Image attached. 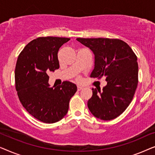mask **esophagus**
I'll list each match as a JSON object with an SVG mask.
<instances>
[{
  "instance_id": "34e87169",
  "label": "esophagus",
  "mask_w": 155,
  "mask_h": 155,
  "mask_svg": "<svg viewBox=\"0 0 155 155\" xmlns=\"http://www.w3.org/2000/svg\"><path fill=\"white\" fill-rule=\"evenodd\" d=\"M82 86H80V85H78V91H80L81 90H82Z\"/></svg>"
}]
</instances>
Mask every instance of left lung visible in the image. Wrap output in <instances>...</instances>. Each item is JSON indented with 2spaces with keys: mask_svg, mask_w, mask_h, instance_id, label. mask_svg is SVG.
I'll return each mask as SVG.
<instances>
[{
  "mask_svg": "<svg viewBox=\"0 0 155 155\" xmlns=\"http://www.w3.org/2000/svg\"><path fill=\"white\" fill-rule=\"evenodd\" d=\"M94 55L90 77H106L102 90L92 88L87 107L92 115L104 120L114 119L130 104L138 82L137 56L126 42L109 38H77Z\"/></svg>",
  "mask_w": 155,
  "mask_h": 155,
  "instance_id": "left-lung-1",
  "label": "left lung"
}]
</instances>
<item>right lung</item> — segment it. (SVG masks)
<instances>
[{"label": "right lung", "instance_id": "1", "mask_svg": "<svg viewBox=\"0 0 155 155\" xmlns=\"http://www.w3.org/2000/svg\"><path fill=\"white\" fill-rule=\"evenodd\" d=\"M69 38L46 37L34 39L19 55L15 71V87L25 109L39 120L54 124L66 115L69 101L77 91L65 81L51 87L48 73L59 68L58 51Z\"/></svg>", "mask_w": 155, "mask_h": 155}]
</instances>
